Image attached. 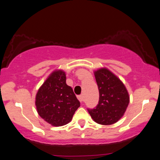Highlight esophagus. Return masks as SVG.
Returning a JSON list of instances; mask_svg holds the SVG:
<instances>
[{
    "label": "esophagus",
    "mask_w": 160,
    "mask_h": 160,
    "mask_svg": "<svg viewBox=\"0 0 160 160\" xmlns=\"http://www.w3.org/2000/svg\"><path fill=\"white\" fill-rule=\"evenodd\" d=\"M78 99H79V101H80L81 103L84 102V98H83V96L82 95L78 96Z\"/></svg>",
    "instance_id": "1"
}]
</instances>
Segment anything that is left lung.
<instances>
[{"label":"left lung","instance_id":"8db88e82","mask_svg":"<svg viewBox=\"0 0 160 160\" xmlns=\"http://www.w3.org/2000/svg\"><path fill=\"white\" fill-rule=\"evenodd\" d=\"M99 91V101L94 109H88L96 122L112 125L124 115L130 97L125 85L117 76L107 68L94 72Z\"/></svg>","mask_w":160,"mask_h":160}]
</instances>
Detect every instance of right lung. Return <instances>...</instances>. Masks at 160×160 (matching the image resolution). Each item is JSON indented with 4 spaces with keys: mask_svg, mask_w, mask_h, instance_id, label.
<instances>
[{
    "mask_svg": "<svg viewBox=\"0 0 160 160\" xmlns=\"http://www.w3.org/2000/svg\"><path fill=\"white\" fill-rule=\"evenodd\" d=\"M38 113L55 127L69 123L80 103L73 90L66 83L63 70L53 71L38 90L35 97Z\"/></svg>",
    "mask_w": 160,
    "mask_h": 160,
    "instance_id": "add662e5",
    "label": "right lung"
}]
</instances>
